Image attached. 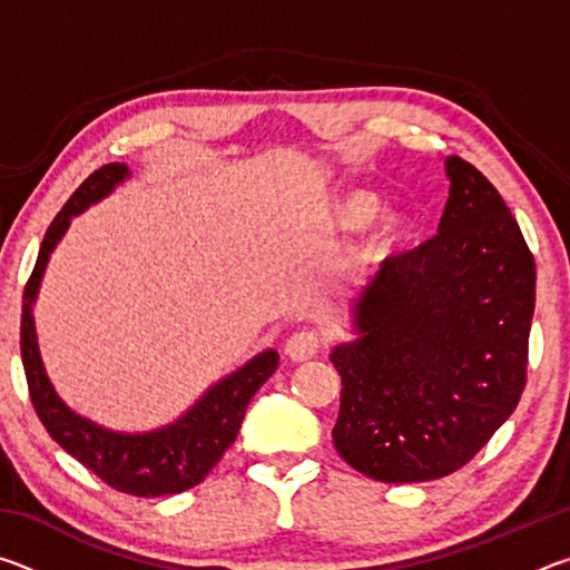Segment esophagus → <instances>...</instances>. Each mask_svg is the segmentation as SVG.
<instances>
[{"instance_id":"34e87169","label":"esophagus","mask_w":570,"mask_h":570,"mask_svg":"<svg viewBox=\"0 0 570 570\" xmlns=\"http://www.w3.org/2000/svg\"><path fill=\"white\" fill-rule=\"evenodd\" d=\"M284 352H286V356H292L294 362L314 360V356L322 352V336H320V332H314V330L294 332L286 340Z\"/></svg>"}]
</instances>
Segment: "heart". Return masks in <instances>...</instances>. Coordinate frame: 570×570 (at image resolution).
Wrapping results in <instances>:
<instances>
[{
  "label": "heart",
  "instance_id": "heart-1",
  "mask_svg": "<svg viewBox=\"0 0 570 570\" xmlns=\"http://www.w3.org/2000/svg\"><path fill=\"white\" fill-rule=\"evenodd\" d=\"M372 214V198L366 193H354V196L344 198L340 208H336V218H340L342 226H356ZM404 226L407 220L394 208H384L372 220V236L366 240V246L360 250V262H370L382 250H387L394 240L404 234Z\"/></svg>",
  "mask_w": 570,
  "mask_h": 570
}]
</instances>
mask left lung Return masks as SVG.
I'll return each instance as SVG.
<instances>
[{
	"label": "left lung",
	"instance_id": "obj_1",
	"mask_svg": "<svg viewBox=\"0 0 570 570\" xmlns=\"http://www.w3.org/2000/svg\"><path fill=\"white\" fill-rule=\"evenodd\" d=\"M438 234L382 264L354 298L332 430L344 462L380 482L445 478L518 407L535 262L505 200L460 156Z\"/></svg>",
	"mask_w": 570,
	"mask_h": 570
}]
</instances>
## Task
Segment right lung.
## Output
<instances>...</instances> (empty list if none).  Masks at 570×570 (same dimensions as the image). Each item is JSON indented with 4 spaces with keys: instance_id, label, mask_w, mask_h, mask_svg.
<instances>
[{
    "instance_id": "obj_1",
    "label": "right lung",
    "mask_w": 570,
    "mask_h": 570,
    "mask_svg": "<svg viewBox=\"0 0 570 570\" xmlns=\"http://www.w3.org/2000/svg\"><path fill=\"white\" fill-rule=\"evenodd\" d=\"M128 176L130 170L122 163H108V166L95 170L72 193V198L67 200L47 228L40 256H37L30 282L24 286L19 350H22L24 377L35 412L57 445L120 493L158 498L183 493V490L206 480L216 462L224 458V452L234 445L250 397L276 372L278 354L268 350L254 356L240 370L214 384L180 420L168 424V428L142 432V435L105 430L100 424L75 414L57 397L50 377L45 374L40 350H37L32 304L37 292H40L45 266L65 236L67 226H70V218L82 214L90 204H98Z\"/></svg>"
}]
</instances>
